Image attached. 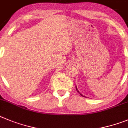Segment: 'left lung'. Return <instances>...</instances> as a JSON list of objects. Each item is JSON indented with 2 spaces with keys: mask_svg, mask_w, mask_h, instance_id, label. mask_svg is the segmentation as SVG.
<instances>
[{
  "mask_svg": "<svg viewBox=\"0 0 128 128\" xmlns=\"http://www.w3.org/2000/svg\"><path fill=\"white\" fill-rule=\"evenodd\" d=\"M76 90H77V91L78 92V90H77V88H76ZM79 93H80V92H79ZM80 95H81V96H83L82 94H80Z\"/></svg>",
  "mask_w": 128,
  "mask_h": 128,
  "instance_id": "1",
  "label": "left lung"
}]
</instances>
